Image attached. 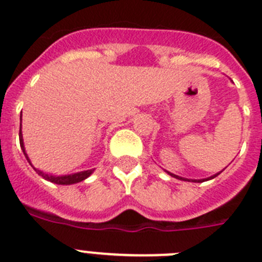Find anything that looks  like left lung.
Masks as SVG:
<instances>
[{
	"instance_id": "obj_1",
	"label": "left lung",
	"mask_w": 262,
	"mask_h": 262,
	"mask_svg": "<svg viewBox=\"0 0 262 262\" xmlns=\"http://www.w3.org/2000/svg\"><path fill=\"white\" fill-rule=\"evenodd\" d=\"M164 170H165V169H164ZM166 173H168L169 176H172V177H174V178H177V180H181V181H189V182H205V181H209V180H212V178H215L216 177V176H219L221 174V172L219 173H216V174H214V176H211V177H207V178H202V180H189V178H184V177H180V176H177V174H173V173H170V172H168V170H165Z\"/></svg>"
}]
</instances>
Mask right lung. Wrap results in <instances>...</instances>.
<instances>
[{"instance_id":"1","label":"right lung","mask_w":262,"mask_h":262,"mask_svg":"<svg viewBox=\"0 0 262 262\" xmlns=\"http://www.w3.org/2000/svg\"><path fill=\"white\" fill-rule=\"evenodd\" d=\"M19 144H20V148H22L23 154H25V156H26L27 161H29L30 165H31L32 168L35 169V172L38 173L39 176H41V177L45 178V180H47V181H50V182H53V184H57V185H73V184H77V182H81V181H84V180H86V178L89 177V176L94 172V169H89V170H82V172L72 173V174L53 176V174H47V173L41 172V170H39V169H36L35 166L32 165L31 161H30L29 156H27V154H26V149H25V144H23V136H22V113H20Z\"/></svg>"}]
</instances>
